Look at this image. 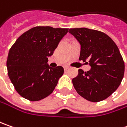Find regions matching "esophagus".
Instances as JSON below:
<instances>
[{
	"instance_id": "esophagus-1",
	"label": "esophagus",
	"mask_w": 127,
	"mask_h": 127,
	"mask_svg": "<svg viewBox=\"0 0 127 127\" xmlns=\"http://www.w3.org/2000/svg\"><path fill=\"white\" fill-rule=\"evenodd\" d=\"M64 70H65V71H67L68 69H69V67H68V66H66L64 67Z\"/></svg>"
}]
</instances>
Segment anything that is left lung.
<instances>
[{
  "instance_id": "1",
  "label": "left lung",
  "mask_w": 127,
  "mask_h": 127,
  "mask_svg": "<svg viewBox=\"0 0 127 127\" xmlns=\"http://www.w3.org/2000/svg\"><path fill=\"white\" fill-rule=\"evenodd\" d=\"M68 32L81 45L79 60L90 70H78L72 82L77 93L90 102H100L120 86L125 73V63L115 42L103 32L88 28H73Z\"/></svg>"
}]
</instances>
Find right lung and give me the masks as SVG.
Returning a JSON list of instances; mask_svg holds the SVG:
<instances>
[{
    "mask_svg": "<svg viewBox=\"0 0 127 127\" xmlns=\"http://www.w3.org/2000/svg\"><path fill=\"white\" fill-rule=\"evenodd\" d=\"M68 29L35 27L23 33L10 48L7 59L8 76L22 97L38 101L54 91L64 68L48 64Z\"/></svg>",
    "mask_w": 127,
    "mask_h": 127,
    "instance_id": "1",
    "label": "right lung"
}]
</instances>
